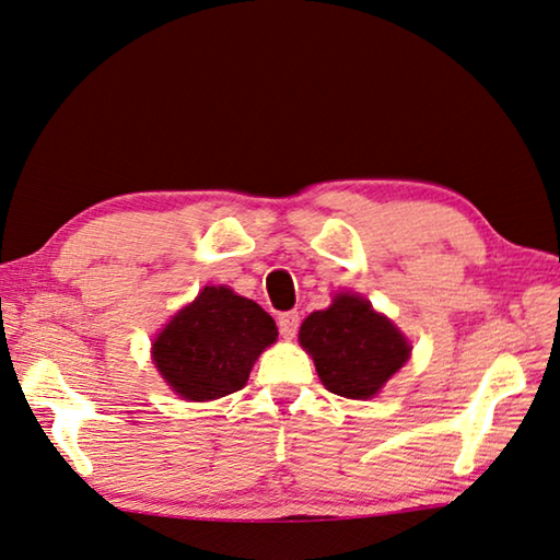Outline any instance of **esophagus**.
I'll list each match as a JSON object with an SVG mask.
<instances>
[{
  "mask_svg": "<svg viewBox=\"0 0 560 560\" xmlns=\"http://www.w3.org/2000/svg\"><path fill=\"white\" fill-rule=\"evenodd\" d=\"M278 327H280V335L285 337V340H292V337H295V332H298V327H300V315L298 313H282L278 317Z\"/></svg>",
  "mask_w": 560,
  "mask_h": 560,
  "instance_id": "34e87169",
  "label": "esophagus"
}]
</instances>
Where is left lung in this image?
Here are the masks:
<instances>
[{"instance_id":"8db88e82","label":"left lung","mask_w":560,"mask_h":560,"mask_svg":"<svg viewBox=\"0 0 560 560\" xmlns=\"http://www.w3.org/2000/svg\"><path fill=\"white\" fill-rule=\"evenodd\" d=\"M300 345L315 360L325 389L347 399H370L411 354V345L372 302L350 292L335 295L300 327Z\"/></svg>"}]
</instances>
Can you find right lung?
I'll list each match as a JSON object with an SVG mask.
<instances>
[{
	"instance_id": "obj_1",
	"label": "right lung",
	"mask_w": 560,
	"mask_h": 560,
	"mask_svg": "<svg viewBox=\"0 0 560 560\" xmlns=\"http://www.w3.org/2000/svg\"><path fill=\"white\" fill-rule=\"evenodd\" d=\"M275 340L278 327L258 302L208 285L161 329L151 354L178 397L208 401L243 389L255 360Z\"/></svg>"
}]
</instances>
